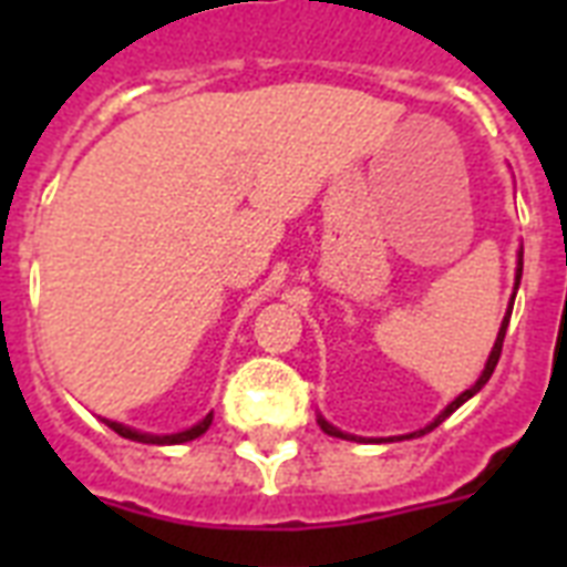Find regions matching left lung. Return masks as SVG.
<instances>
[{
  "mask_svg": "<svg viewBox=\"0 0 567 567\" xmlns=\"http://www.w3.org/2000/svg\"><path fill=\"white\" fill-rule=\"evenodd\" d=\"M520 270H524V249H520V252H518V274H515V293H518V285H520ZM515 293H512L509 311H506V318H503V323H501V332H497V341H494V347H492V355H488V362H485V371L480 373V379H476L474 385L467 388V391H462V394H458L456 400H453V403H450L447 409H444V412H441L439 417H435V421L430 423V426H423V430L412 432V435H403V439H417V435H426V432H432V430H435V426H439L441 421H447L450 414L456 412L458 405L465 403V400H471V396H474L476 391H480V388H483L485 382H488V379H492L494 368H497V362H501L503 338H506V327H509V315H512V306H515ZM318 423H320V430L327 432V435H336V439H347V441H359V439H355V435H347V432L336 430V426H332V423H329V421H323V417H318Z\"/></svg>",
  "mask_w": 567,
  "mask_h": 567,
  "instance_id": "obj_1",
  "label": "left lung"
}]
</instances>
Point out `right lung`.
Returning a JSON list of instances; mask_svg holds the SVG:
<instances>
[{"label": "right lung", "instance_id": "obj_1", "mask_svg": "<svg viewBox=\"0 0 567 567\" xmlns=\"http://www.w3.org/2000/svg\"><path fill=\"white\" fill-rule=\"evenodd\" d=\"M111 426V430L117 432V435H123V439L128 441H141V444H185V441H194L199 439L208 426H212V414H205L203 421L196 423V426H190V430L185 432H176V435H150V432H137L132 430V426H123V423L117 421H105Z\"/></svg>", "mask_w": 567, "mask_h": 567}]
</instances>
